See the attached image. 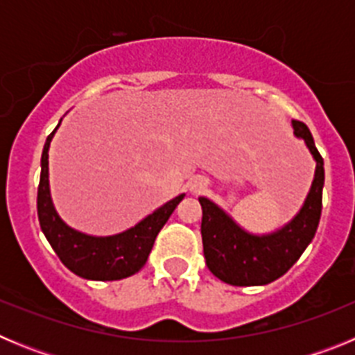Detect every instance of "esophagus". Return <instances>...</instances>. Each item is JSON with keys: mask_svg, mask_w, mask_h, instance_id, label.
Here are the masks:
<instances>
[{"mask_svg": "<svg viewBox=\"0 0 355 355\" xmlns=\"http://www.w3.org/2000/svg\"><path fill=\"white\" fill-rule=\"evenodd\" d=\"M206 180L205 178H202V175H196V178H192V180H190V183H188V188H190V192L192 193H199V192H202V190H205L206 188Z\"/></svg>", "mask_w": 355, "mask_h": 355, "instance_id": "34e87169", "label": "esophagus"}]
</instances>
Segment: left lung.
I'll list each match as a JSON object with an SVG mask.
<instances>
[{"instance_id":"obj_1","label":"left lung","mask_w":355,"mask_h":355,"mask_svg":"<svg viewBox=\"0 0 355 355\" xmlns=\"http://www.w3.org/2000/svg\"><path fill=\"white\" fill-rule=\"evenodd\" d=\"M297 139L306 142L316 162L315 180L302 208L284 227L268 234H254L243 227L213 200L199 197L202 206V247L206 266L215 277L233 286H263L286 274L315 238L322 215V190L325 172L309 128L291 121Z\"/></svg>"}]
</instances>
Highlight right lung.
Segmentation results:
<instances>
[{
    "label": "right lung",
    "mask_w": 355,
    "mask_h": 355,
    "mask_svg": "<svg viewBox=\"0 0 355 355\" xmlns=\"http://www.w3.org/2000/svg\"><path fill=\"white\" fill-rule=\"evenodd\" d=\"M55 131L44 144L42 158H40V183L39 192H37V213H39L40 229L48 238L49 245L72 274L83 279L119 281V279L137 274L146 265L159 229L168 220L175 206L183 200L184 193L165 202L162 208L147 215L144 220L124 233L114 234V236H90V234L80 233L76 229L69 227L58 216L53 206L51 192H49L48 150Z\"/></svg>",
    "instance_id": "right-lung-1"
}]
</instances>
